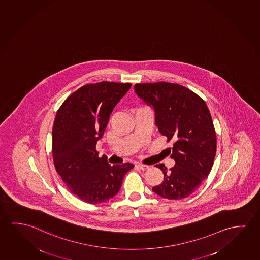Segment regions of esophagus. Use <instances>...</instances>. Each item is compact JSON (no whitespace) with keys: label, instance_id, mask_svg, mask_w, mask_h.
Here are the masks:
<instances>
[{"label":"esophagus","instance_id":"1","mask_svg":"<svg viewBox=\"0 0 260 260\" xmlns=\"http://www.w3.org/2000/svg\"><path fill=\"white\" fill-rule=\"evenodd\" d=\"M136 167L138 168H140V170H147V169H148V166H146V165L143 164H137Z\"/></svg>","mask_w":260,"mask_h":260}]
</instances>
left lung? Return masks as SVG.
Wrapping results in <instances>:
<instances>
[{"label": "left lung", "instance_id": "8db88e82", "mask_svg": "<svg viewBox=\"0 0 260 260\" xmlns=\"http://www.w3.org/2000/svg\"><path fill=\"white\" fill-rule=\"evenodd\" d=\"M134 91L154 109L160 133L174 141L172 150L169 149L176 164L170 171L164 164L156 165L163 171L164 180L152 191L169 200L185 198L207 177L215 157V131L207 105L177 84H136Z\"/></svg>", "mask_w": 260, "mask_h": 260}]
</instances>
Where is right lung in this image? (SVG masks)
I'll list each match as a JSON object with an SVG mask.
<instances>
[{
    "label": "right lung",
    "instance_id": "1",
    "mask_svg": "<svg viewBox=\"0 0 260 260\" xmlns=\"http://www.w3.org/2000/svg\"><path fill=\"white\" fill-rule=\"evenodd\" d=\"M132 84L101 82L79 88L56 112L53 126V160L69 191L87 204L110 200L119 192L133 165L111 166L99 157L102 139L110 115Z\"/></svg>",
    "mask_w": 260,
    "mask_h": 260
}]
</instances>
